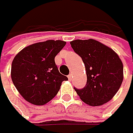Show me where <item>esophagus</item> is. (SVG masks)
Masks as SVG:
<instances>
[{
    "label": "esophagus",
    "instance_id": "esophagus-1",
    "mask_svg": "<svg viewBox=\"0 0 133 133\" xmlns=\"http://www.w3.org/2000/svg\"><path fill=\"white\" fill-rule=\"evenodd\" d=\"M68 79H69L70 81L72 79V74H69V75H68Z\"/></svg>",
    "mask_w": 133,
    "mask_h": 133
}]
</instances>
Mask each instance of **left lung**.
<instances>
[{
	"label": "left lung",
	"mask_w": 133,
	"mask_h": 133,
	"mask_svg": "<svg viewBox=\"0 0 133 133\" xmlns=\"http://www.w3.org/2000/svg\"><path fill=\"white\" fill-rule=\"evenodd\" d=\"M70 43L82 59L87 78L82 89L74 88L77 95L90 106H101L109 102L123 80V65L118 55L93 39L75 40Z\"/></svg>",
	"instance_id": "1"
}]
</instances>
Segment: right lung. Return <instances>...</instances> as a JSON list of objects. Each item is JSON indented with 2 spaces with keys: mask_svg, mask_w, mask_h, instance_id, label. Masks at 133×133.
Listing matches in <instances>:
<instances>
[{
  "mask_svg": "<svg viewBox=\"0 0 133 133\" xmlns=\"http://www.w3.org/2000/svg\"><path fill=\"white\" fill-rule=\"evenodd\" d=\"M63 41L48 40L25 47L13 59L11 79L26 101L44 105L57 94L68 78L58 71L55 56L65 46Z\"/></svg>",
  "mask_w": 133,
  "mask_h": 133,
  "instance_id": "1",
  "label": "right lung"
}]
</instances>
